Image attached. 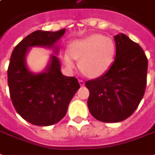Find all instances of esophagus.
<instances>
[{"label":"esophagus","mask_w":155,"mask_h":155,"mask_svg":"<svg viewBox=\"0 0 155 155\" xmlns=\"http://www.w3.org/2000/svg\"><path fill=\"white\" fill-rule=\"evenodd\" d=\"M79 82V84H80V86H84V84H85V82L83 81V80H78Z\"/></svg>","instance_id":"34e87169"}]
</instances>
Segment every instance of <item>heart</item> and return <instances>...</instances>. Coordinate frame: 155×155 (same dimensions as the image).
Returning a JSON list of instances; mask_svg holds the SVG:
<instances>
[{"label":"heart","mask_w":155,"mask_h":155,"mask_svg":"<svg viewBox=\"0 0 155 155\" xmlns=\"http://www.w3.org/2000/svg\"><path fill=\"white\" fill-rule=\"evenodd\" d=\"M116 47L111 39L101 35H91L71 43L69 49L63 52L62 58L68 69L76 66L91 78L102 76L110 69L116 56Z\"/></svg>","instance_id":"obj_1"}]
</instances>
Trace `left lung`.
Instances as JSON below:
<instances>
[{"instance_id": "8db88e82", "label": "left lung", "mask_w": 155, "mask_h": 155, "mask_svg": "<svg viewBox=\"0 0 155 155\" xmlns=\"http://www.w3.org/2000/svg\"><path fill=\"white\" fill-rule=\"evenodd\" d=\"M116 54L110 69L86 82L87 107L91 116L107 123L130 116L143 98L147 81L148 59L140 45L124 34L114 37Z\"/></svg>"}]
</instances>
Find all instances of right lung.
Wrapping results in <instances>:
<instances>
[{
    "label": "right lung",
    "mask_w": 155,
    "mask_h": 155,
    "mask_svg": "<svg viewBox=\"0 0 155 155\" xmlns=\"http://www.w3.org/2000/svg\"><path fill=\"white\" fill-rule=\"evenodd\" d=\"M65 29L51 32L36 30L15 47L8 67V86L11 101L23 119L33 125H54L66 115L70 101L80 88L78 79L61 73L58 58L51 54L50 61L41 73H34L26 64V55L32 47L53 48Z\"/></svg>",
    "instance_id": "add662e5"
}]
</instances>
